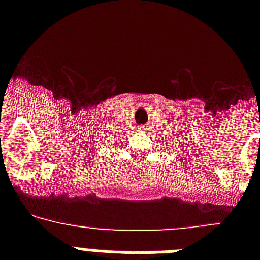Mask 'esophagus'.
Here are the masks:
<instances>
[{"label":"esophagus","mask_w":260,"mask_h":260,"mask_svg":"<svg viewBox=\"0 0 260 260\" xmlns=\"http://www.w3.org/2000/svg\"><path fill=\"white\" fill-rule=\"evenodd\" d=\"M146 127H147V126L142 125V126H138L137 128H139V132H144V130H146Z\"/></svg>","instance_id":"34e87169"}]
</instances>
